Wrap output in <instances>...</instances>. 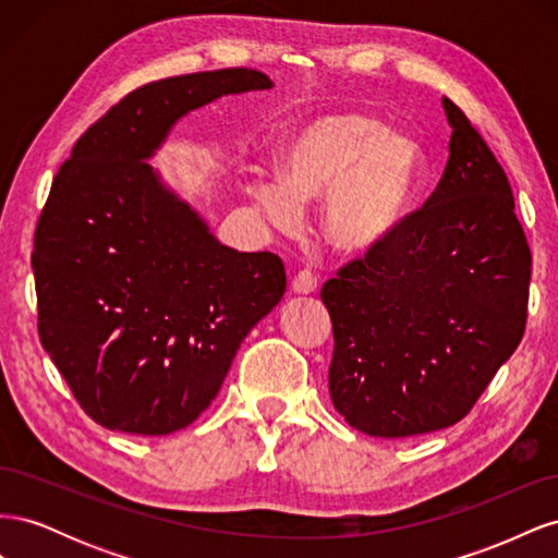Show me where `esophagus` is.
Returning <instances> with one entry per match:
<instances>
[{"label": "esophagus", "instance_id": "esophagus-1", "mask_svg": "<svg viewBox=\"0 0 558 558\" xmlns=\"http://www.w3.org/2000/svg\"><path fill=\"white\" fill-rule=\"evenodd\" d=\"M316 286H318V281H316L314 272H310V269H302V272H298L291 281V289L298 295H312L316 291Z\"/></svg>", "mask_w": 558, "mask_h": 558}]
</instances>
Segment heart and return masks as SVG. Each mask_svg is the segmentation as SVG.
I'll list each match as a JSON object with an SVG mask.
<instances>
[{
    "label": "heart",
    "mask_w": 558,
    "mask_h": 558,
    "mask_svg": "<svg viewBox=\"0 0 558 558\" xmlns=\"http://www.w3.org/2000/svg\"><path fill=\"white\" fill-rule=\"evenodd\" d=\"M277 177L251 185L269 221L298 230L305 221L302 207L326 199V242L342 256H365L412 214L426 158L412 137L375 116L340 111L312 118L281 142Z\"/></svg>",
    "instance_id": "b5f03b06"
}]
</instances>
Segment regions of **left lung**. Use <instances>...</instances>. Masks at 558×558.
Listing matches in <instances>:
<instances>
[{
    "label": "left lung",
    "mask_w": 558,
    "mask_h": 558,
    "mask_svg": "<svg viewBox=\"0 0 558 558\" xmlns=\"http://www.w3.org/2000/svg\"><path fill=\"white\" fill-rule=\"evenodd\" d=\"M442 107L449 160L424 209L320 289L332 404L375 437L461 421L526 328L531 251L510 181L465 113Z\"/></svg>",
    "instance_id": "8db88e82"
}]
</instances>
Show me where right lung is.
Returning a JSON list of instances; mask_svg holds the SVG:
<instances>
[{"mask_svg":"<svg viewBox=\"0 0 558 558\" xmlns=\"http://www.w3.org/2000/svg\"><path fill=\"white\" fill-rule=\"evenodd\" d=\"M272 86L246 66L146 83L81 134L56 174L32 251L39 337L99 426L193 424L283 298L279 256L218 242L146 162L183 116Z\"/></svg>","mask_w":558,"mask_h":558,"instance_id":"add662e5","label":"right lung"}]
</instances>
